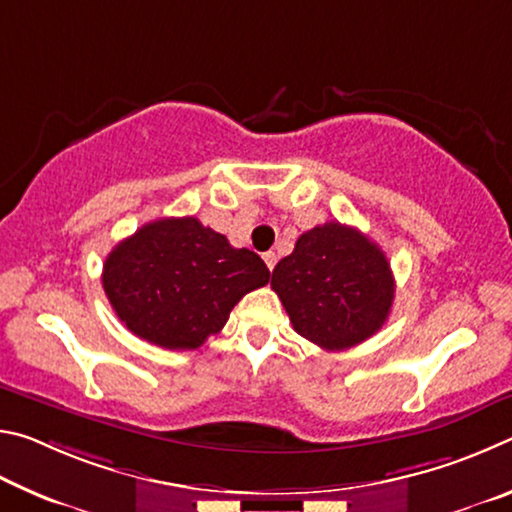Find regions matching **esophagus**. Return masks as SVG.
Listing matches in <instances>:
<instances>
[{
  "label": "esophagus",
  "instance_id": "obj_1",
  "mask_svg": "<svg viewBox=\"0 0 512 512\" xmlns=\"http://www.w3.org/2000/svg\"><path fill=\"white\" fill-rule=\"evenodd\" d=\"M264 262L268 266V271H273L275 264H277V255L273 253V250H268V253H264Z\"/></svg>",
  "mask_w": 512,
  "mask_h": 512
}]
</instances>
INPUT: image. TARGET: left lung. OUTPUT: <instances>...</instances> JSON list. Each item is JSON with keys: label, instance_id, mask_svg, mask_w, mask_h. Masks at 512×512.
<instances>
[{"label": "left lung", "instance_id": "8db88e82", "mask_svg": "<svg viewBox=\"0 0 512 512\" xmlns=\"http://www.w3.org/2000/svg\"><path fill=\"white\" fill-rule=\"evenodd\" d=\"M271 287L293 329L329 352L377 334L395 298L393 271L381 248L339 221L300 235L293 253L273 268Z\"/></svg>", "mask_w": 512, "mask_h": 512}]
</instances>
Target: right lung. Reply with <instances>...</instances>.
I'll list each match as a JSON object with an SVG mask.
<instances>
[{
    "mask_svg": "<svg viewBox=\"0 0 512 512\" xmlns=\"http://www.w3.org/2000/svg\"><path fill=\"white\" fill-rule=\"evenodd\" d=\"M268 277L253 250L232 248L196 216H171L119 241L101 280L115 314L135 336L167 350H196Z\"/></svg>",
    "mask_w": 512,
    "mask_h": 512,
    "instance_id": "obj_1",
    "label": "right lung"
}]
</instances>
